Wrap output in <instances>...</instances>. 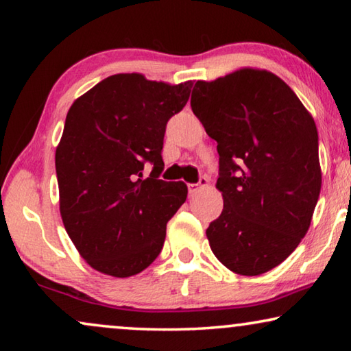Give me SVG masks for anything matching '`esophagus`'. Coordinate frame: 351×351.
<instances>
[{
    "mask_svg": "<svg viewBox=\"0 0 351 351\" xmlns=\"http://www.w3.org/2000/svg\"><path fill=\"white\" fill-rule=\"evenodd\" d=\"M207 186H209V180H207L206 176H201L197 184H189V193L195 195L201 187H207Z\"/></svg>",
    "mask_w": 351,
    "mask_h": 351,
    "instance_id": "obj_1",
    "label": "esophagus"
}]
</instances>
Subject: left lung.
Wrapping results in <instances>:
<instances>
[{
  "label": "left lung",
  "instance_id": "left-lung-1",
  "mask_svg": "<svg viewBox=\"0 0 351 351\" xmlns=\"http://www.w3.org/2000/svg\"><path fill=\"white\" fill-rule=\"evenodd\" d=\"M190 105L219 154L224 207L206 230L212 252L235 274L268 272L299 246L317 204L314 119L280 77L257 68L198 80Z\"/></svg>",
  "mask_w": 351,
  "mask_h": 351
}]
</instances>
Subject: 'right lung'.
<instances>
[{
	"label": "right lung",
	"mask_w": 351,
	"mask_h": 351,
	"mask_svg": "<svg viewBox=\"0 0 351 351\" xmlns=\"http://www.w3.org/2000/svg\"><path fill=\"white\" fill-rule=\"evenodd\" d=\"M192 86L114 74L71 105L56 150L58 203L71 241L93 269L132 277L161 252L167 221L187 198L182 181L158 180L165 125ZM145 162L155 165L148 178Z\"/></svg>",
	"instance_id": "obj_1"
}]
</instances>
